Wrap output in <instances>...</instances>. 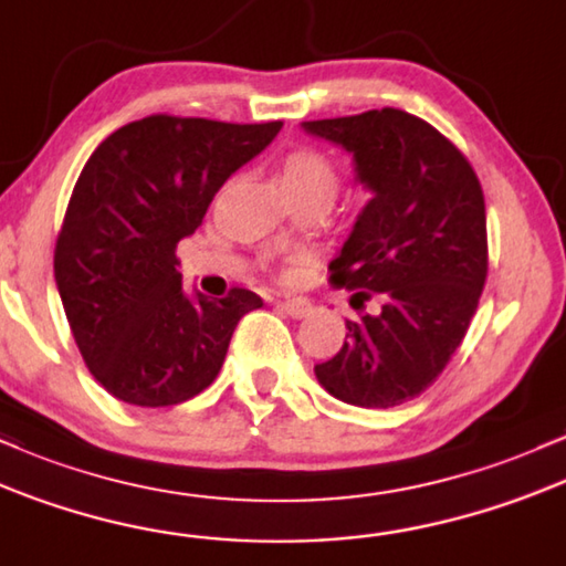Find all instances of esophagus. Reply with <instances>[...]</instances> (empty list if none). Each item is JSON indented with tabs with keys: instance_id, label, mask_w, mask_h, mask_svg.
I'll use <instances>...</instances> for the list:
<instances>
[{
	"instance_id": "esophagus-1",
	"label": "esophagus",
	"mask_w": 566,
	"mask_h": 566,
	"mask_svg": "<svg viewBox=\"0 0 566 566\" xmlns=\"http://www.w3.org/2000/svg\"><path fill=\"white\" fill-rule=\"evenodd\" d=\"M281 307L291 317H304V315H310L313 304H310V300H304V296H289V300L281 302Z\"/></svg>"
}]
</instances>
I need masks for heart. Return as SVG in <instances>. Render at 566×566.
<instances>
[{
	"label": "heart",
	"instance_id": "obj_1",
	"mask_svg": "<svg viewBox=\"0 0 566 566\" xmlns=\"http://www.w3.org/2000/svg\"><path fill=\"white\" fill-rule=\"evenodd\" d=\"M281 181L289 198H317L332 202L339 189V170L321 149L300 146L281 160Z\"/></svg>",
	"mask_w": 566,
	"mask_h": 566
}]
</instances>
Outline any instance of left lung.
<instances>
[{"label": "left lung", "instance_id": "8db88e82", "mask_svg": "<svg viewBox=\"0 0 566 566\" xmlns=\"http://www.w3.org/2000/svg\"><path fill=\"white\" fill-rule=\"evenodd\" d=\"M304 130L345 146L374 192L328 264L360 315L315 377L345 403L401 406L436 382L479 307L489 270L481 181L443 133L403 109L310 119ZM371 298L379 314L365 313Z\"/></svg>", "mask_w": 566, "mask_h": 566}]
</instances>
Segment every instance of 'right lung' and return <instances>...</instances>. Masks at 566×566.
<instances>
[{
  "instance_id": "right-lung-1",
  "label": "right lung",
  "mask_w": 566,
  "mask_h": 566,
  "mask_svg": "<svg viewBox=\"0 0 566 566\" xmlns=\"http://www.w3.org/2000/svg\"><path fill=\"white\" fill-rule=\"evenodd\" d=\"M281 128L149 114L85 163L53 270L82 360L114 398L149 409L195 398L219 374L240 317L262 307L249 289L189 300L176 245Z\"/></svg>"
}]
</instances>
